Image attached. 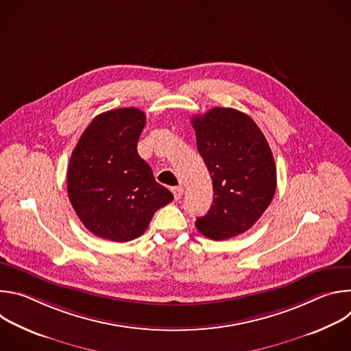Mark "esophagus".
<instances>
[{"instance_id":"esophagus-1","label":"esophagus","mask_w":351,"mask_h":351,"mask_svg":"<svg viewBox=\"0 0 351 351\" xmlns=\"http://www.w3.org/2000/svg\"><path fill=\"white\" fill-rule=\"evenodd\" d=\"M172 193H173L175 199H180L182 195H183V193H184V189H183L182 186H178V187H173V189H172Z\"/></svg>"}]
</instances>
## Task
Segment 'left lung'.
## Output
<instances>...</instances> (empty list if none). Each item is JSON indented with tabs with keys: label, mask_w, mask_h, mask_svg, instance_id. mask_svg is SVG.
Wrapping results in <instances>:
<instances>
[{
	"label": "left lung",
	"mask_w": 351,
	"mask_h": 351,
	"mask_svg": "<svg viewBox=\"0 0 351 351\" xmlns=\"http://www.w3.org/2000/svg\"><path fill=\"white\" fill-rule=\"evenodd\" d=\"M191 125L214 187L211 208L195 226L213 240L244 233L268 208L276 190L268 141L252 118L233 108L194 115Z\"/></svg>",
	"instance_id": "1"
}]
</instances>
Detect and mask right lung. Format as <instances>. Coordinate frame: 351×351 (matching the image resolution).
Masks as SVG:
<instances>
[{
	"mask_svg": "<svg viewBox=\"0 0 351 351\" xmlns=\"http://www.w3.org/2000/svg\"><path fill=\"white\" fill-rule=\"evenodd\" d=\"M145 115L118 108L97 115L80 136L68 168L69 202L95 236L125 243L141 236L173 194L156 182L137 141Z\"/></svg>",
	"mask_w": 351,
	"mask_h": 351,
	"instance_id": "1",
	"label": "right lung"
}]
</instances>
